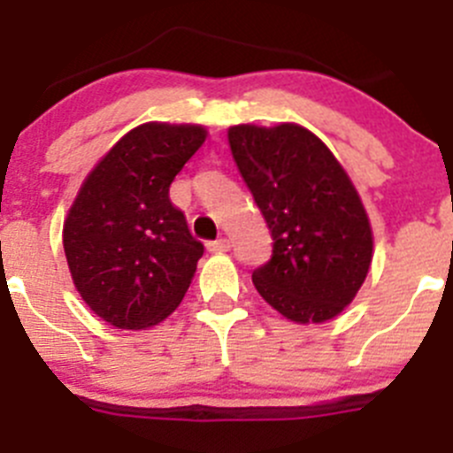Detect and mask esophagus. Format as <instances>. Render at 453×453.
I'll use <instances>...</instances> for the list:
<instances>
[{
  "label": "esophagus",
  "instance_id": "34e87169",
  "mask_svg": "<svg viewBox=\"0 0 453 453\" xmlns=\"http://www.w3.org/2000/svg\"><path fill=\"white\" fill-rule=\"evenodd\" d=\"M227 248H230V239H226V236H221L217 242L207 243V250L210 252H226Z\"/></svg>",
  "mask_w": 453,
  "mask_h": 453
}]
</instances>
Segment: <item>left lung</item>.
Returning a JSON list of instances; mask_svg holds the SVG:
<instances>
[{
	"mask_svg": "<svg viewBox=\"0 0 453 453\" xmlns=\"http://www.w3.org/2000/svg\"><path fill=\"white\" fill-rule=\"evenodd\" d=\"M273 236L252 271L259 296L293 323H325L354 300L372 262V230L352 180L332 150L297 124L227 130Z\"/></svg>",
	"mask_w": 453,
	"mask_h": 453,
	"instance_id": "left-lung-1",
	"label": "left lung"
}]
</instances>
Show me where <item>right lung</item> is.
Segmentation results:
<instances>
[{
	"label": "right lung",
	"instance_id": "1",
	"mask_svg": "<svg viewBox=\"0 0 453 453\" xmlns=\"http://www.w3.org/2000/svg\"><path fill=\"white\" fill-rule=\"evenodd\" d=\"M205 135L203 126L142 124L85 178L63 246L81 297L105 323L150 327L185 297L205 248L169 187Z\"/></svg>",
	"mask_w": 453,
	"mask_h": 453
}]
</instances>
